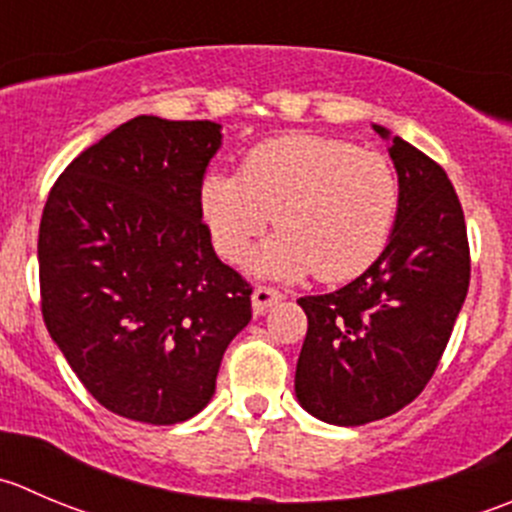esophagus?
Here are the masks:
<instances>
[{"label": "esophagus", "mask_w": 512, "mask_h": 512, "mask_svg": "<svg viewBox=\"0 0 512 512\" xmlns=\"http://www.w3.org/2000/svg\"><path fill=\"white\" fill-rule=\"evenodd\" d=\"M280 300L282 295L277 290H272V287H257V290L252 292V312H255V315H265V312L270 310L272 305H277Z\"/></svg>", "instance_id": "esophagus-1"}]
</instances>
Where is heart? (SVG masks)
Instances as JSON below:
<instances>
[{"label": "heart", "instance_id": "b5f03b06", "mask_svg": "<svg viewBox=\"0 0 512 512\" xmlns=\"http://www.w3.org/2000/svg\"><path fill=\"white\" fill-rule=\"evenodd\" d=\"M398 207L385 157L315 135L262 142L240 175L212 170L200 182L202 220L227 262H240L275 215L280 232L250 260L255 275L275 280L362 275L388 245Z\"/></svg>", "mask_w": 512, "mask_h": 512}]
</instances>
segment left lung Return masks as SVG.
I'll return each instance as SVG.
<instances>
[{"instance_id": "obj_1", "label": "left lung", "mask_w": 512, "mask_h": 512, "mask_svg": "<svg viewBox=\"0 0 512 512\" xmlns=\"http://www.w3.org/2000/svg\"><path fill=\"white\" fill-rule=\"evenodd\" d=\"M372 130L398 172L393 235L360 277L297 300L307 315L297 403L342 428L388 418L423 393L470 282L463 207L445 170L380 124Z\"/></svg>"}]
</instances>
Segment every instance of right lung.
Returning a JSON list of instances; mask_svg holds the SVG:
<instances>
[{
  "label": "right lung",
  "instance_id": "add662e5",
  "mask_svg": "<svg viewBox=\"0 0 512 512\" xmlns=\"http://www.w3.org/2000/svg\"><path fill=\"white\" fill-rule=\"evenodd\" d=\"M222 124L140 114L59 175L39 225L49 335L92 398L150 425L190 420L215 395L250 285L215 255L200 182Z\"/></svg>",
  "mask_w": 512,
  "mask_h": 512
}]
</instances>
